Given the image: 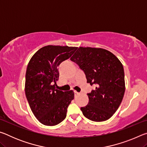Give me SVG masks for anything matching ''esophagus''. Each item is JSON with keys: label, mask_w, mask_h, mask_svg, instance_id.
<instances>
[{"label": "esophagus", "mask_w": 147, "mask_h": 147, "mask_svg": "<svg viewBox=\"0 0 147 147\" xmlns=\"http://www.w3.org/2000/svg\"><path fill=\"white\" fill-rule=\"evenodd\" d=\"M80 94V93H78V92H77V91H74V94H75V96L78 95V94Z\"/></svg>", "instance_id": "1"}]
</instances>
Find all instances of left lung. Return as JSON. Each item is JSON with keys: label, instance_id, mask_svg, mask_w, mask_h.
Listing matches in <instances>:
<instances>
[{"label": "left lung", "instance_id": "left-lung-1", "mask_svg": "<svg viewBox=\"0 0 147 147\" xmlns=\"http://www.w3.org/2000/svg\"><path fill=\"white\" fill-rule=\"evenodd\" d=\"M71 60L84 71L87 82L95 86L87 94L88 104L80 108L83 115L95 122L108 120L117 110L125 91L123 65L109 51L91 47H79Z\"/></svg>", "mask_w": 147, "mask_h": 147}]
</instances>
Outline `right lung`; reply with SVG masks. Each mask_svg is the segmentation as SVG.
Here are the masks:
<instances>
[{
	"label": "right lung",
	"mask_w": 147,
	"mask_h": 147,
	"mask_svg": "<svg viewBox=\"0 0 147 147\" xmlns=\"http://www.w3.org/2000/svg\"><path fill=\"white\" fill-rule=\"evenodd\" d=\"M77 49L45 46L35 53L27 66L26 97L34 115L44 125L55 126L66 117L68 106L74 99V92L58 90L54 86L59 78L58 67Z\"/></svg>",
	"instance_id": "1"
}]
</instances>
